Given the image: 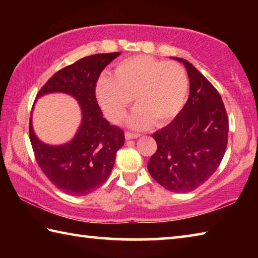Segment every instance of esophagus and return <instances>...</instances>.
Returning <instances> with one entry per match:
<instances>
[{"mask_svg": "<svg viewBox=\"0 0 258 258\" xmlns=\"http://www.w3.org/2000/svg\"><path fill=\"white\" fill-rule=\"evenodd\" d=\"M138 138H140V134H138V133H131V132L125 133L126 140H132V139H138Z\"/></svg>", "mask_w": 258, "mask_h": 258, "instance_id": "1", "label": "esophagus"}]
</instances>
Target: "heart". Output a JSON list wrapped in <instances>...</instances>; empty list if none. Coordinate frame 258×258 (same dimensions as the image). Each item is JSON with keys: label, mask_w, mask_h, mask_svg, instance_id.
Here are the masks:
<instances>
[{"label": "heart", "mask_w": 258, "mask_h": 258, "mask_svg": "<svg viewBox=\"0 0 258 258\" xmlns=\"http://www.w3.org/2000/svg\"><path fill=\"white\" fill-rule=\"evenodd\" d=\"M189 80L180 63L150 55H135L119 61L112 76L97 83V98L107 118L118 123L132 102L138 104L127 118L132 128L142 130L156 121L172 120L185 102Z\"/></svg>", "instance_id": "b5f03b06"}]
</instances>
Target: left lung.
Listing matches in <instances>:
<instances>
[{
  "label": "left lung",
  "mask_w": 258,
  "mask_h": 258,
  "mask_svg": "<svg viewBox=\"0 0 258 258\" xmlns=\"http://www.w3.org/2000/svg\"><path fill=\"white\" fill-rule=\"evenodd\" d=\"M190 82V95L172 123L152 134L157 151L148 161L156 182L172 192H190L211 177L228 146L229 120L217 90L182 58Z\"/></svg>",
  "instance_id": "8db88e82"
}]
</instances>
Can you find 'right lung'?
Segmentation results:
<instances>
[{"mask_svg":"<svg viewBox=\"0 0 258 258\" xmlns=\"http://www.w3.org/2000/svg\"><path fill=\"white\" fill-rule=\"evenodd\" d=\"M120 52L82 58L55 73L38 92L36 99L50 93H64L80 103L82 121L71 141L52 146L34 132L32 117L29 139L37 164L53 184L71 196H86L108 180L116 152L125 142L124 132L103 118L95 86L100 74Z\"/></svg>","mask_w":258,"mask_h":258,"instance_id":"obj_1","label":"right lung"}]
</instances>
